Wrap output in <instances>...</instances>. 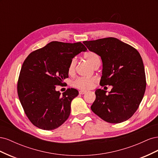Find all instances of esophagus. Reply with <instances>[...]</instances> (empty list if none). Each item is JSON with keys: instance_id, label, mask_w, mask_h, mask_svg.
<instances>
[{"instance_id": "obj_1", "label": "esophagus", "mask_w": 158, "mask_h": 158, "mask_svg": "<svg viewBox=\"0 0 158 158\" xmlns=\"http://www.w3.org/2000/svg\"><path fill=\"white\" fill-rule=\"evenodd\" d=\"M87 92L86 91H84V90H80V92H79V94H85V93H86Z\"/></svg>"}]
</instances>
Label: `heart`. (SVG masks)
I'll return each mask as SVG.
<instances>
[{
  "label": "heart",
  "instance_id": "heart-1",
  "mask_svg": "<svg viewBox=\"0 0 158 158\" xmlns=\"http://www.w3.org/2000/svg\"><path fill=\"white\" fill-rule=\"evenodd\" d=\"M84 58L88 60V63L93 67H94L98 64H100L99 56L95 52L88 51L85 52L84 54ZM76 63H77V60H76L75 58H73L70 60L68 66V73L70 75H72L74 73ZM96 82L97 78L95 77H79L73 81V83H72V85L78 89L87 90L92 88L94 84Z\"/></svg>",
  "mask_w": 158,
  "mask_h": 158
}]
</instances>
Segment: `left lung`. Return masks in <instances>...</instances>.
Segmentation results:
<instances>
[{
  "label": "left lung",
  "instance_id": "obj_1",
  "mask_svg": "<svg viewBox=\"0 0 158 158\" xmlns=\"http://www.w3.org/2000/svg\"><path fill=\"white\" fill-rule=\"evenodd\" d=\"M103 63L100 85H112L111 92L98 89L92 111L105 121L120 123L130 118L140 106L146 87V74L138 51L114 37L85 41Z\"/></svg>",
  "mask_w": 158,
  "mask_h": 158
}]
</instances>
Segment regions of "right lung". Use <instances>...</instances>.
<instances>
[{"label": "right lung", "instance_id": "right-lung-1", "mask_svg": "<svg viewBox=\"0 0 158 158\" xmlns=\"http://www.w3.org/2000/svg\"><path fill=\"white\" fill-rule=\"evenodd\" d=\"M87 50L82 43L52 41L31 52L22 64L17 90L19 99L27 118L43 130L58 128L67 120L71 102L78 91L69 88L60 94L55 85L69 77L72 59Z\"/></svg>", "mask_w": 158, "mask_h": 158}]
</instances>
